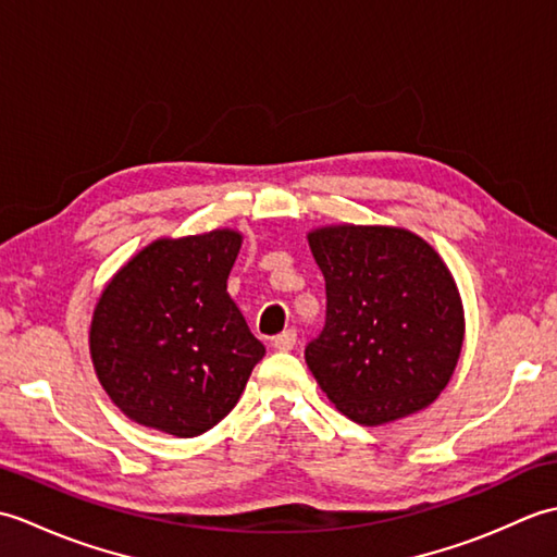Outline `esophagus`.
I'll return each instance as SVG.
<instances>
[{"label":"esophagus","mask_w":557,"mask_h":557,"mask_svg":"<svg viewBox=\"0 0 557 557\" xmlns=\"http://www.w3.org/2000/svg\"><path fill=\"white\" fill-rule=\"evenodd\" d=\"M297 345V330H285V333H280L277 337H272V347L280 349V351H289Z\"/></svg>","instance_id":"1"}]
</instances>
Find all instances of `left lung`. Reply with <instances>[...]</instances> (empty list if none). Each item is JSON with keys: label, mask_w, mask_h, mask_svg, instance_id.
Listing matches in <instances>:
<instances>
[{"label": "left lung", "mask_w": 557, "mask_h": 557, "mask_svg": "<svg viewBox=\"0 0 557 557\" xmlns=\"http://www.w3.org/2000/svg\"><path fill=\"white\" fill-rule=\"evenodd\" d=\"M306 239L327 297L306 363L327 399L361 425L433 405L465 342V306L441 253L389 224H327Z\"/></svg>", "instance_id": "obj_1"}]
</instances>
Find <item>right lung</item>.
<instances>
[{
	"instance_id": "add662e5",
	"label": "right lung",
	"mask_w": 557,
	"mask_h": 557,
	"mask_svg": "<svg viewBox=\"0 0 557 557\" xmlns=\"http://www.w3.org/2000/svg\"><path fill=\"white\" fill-rule=\"evenodd\" d=\"M244 236H162L104 285L90 321L92 369L124 417L196 437L239 401L265 347L227 294Z\"/></svg>"
}]
</instances>
